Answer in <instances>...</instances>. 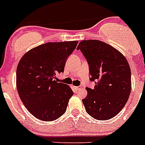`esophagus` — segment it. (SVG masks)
Masks as SVG:
<instances>
[{"instance_id": "1", "label": "esophagus", "mask_w": 145, "mask_h": 145, "mask_svg": "<svg viewBox=\"0 0 145 145\" xmlns=\"http://www.w3.org/2000/svg\"><path fill=\"white\" fill-rule=\"evenodd\" d=\"M74 89L76 90V91H78V90H79V89H82V86H74Z\"/></svg>"}]
</instances>
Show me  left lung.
Returning <instances> with one entry per match:
<instances>
[{"label": "left lung", "mask_w": 145, "mask_h": 145, "mask_svg": "<svg viewBox=\"0 0 145 145\" xmlns=\"http://www.w3.org/2000/svg\"><path fill=\"white\" fill-rule=\"evenodd\" d=\"M80 50L89 67L94 89L86 87L82 99L86 112L94 119L107 120L115 117L127 101L131 92L130 66L122 54L98 40L79 43Z\"/></svg>", "instance_id": "obj_1"}]
</instances>
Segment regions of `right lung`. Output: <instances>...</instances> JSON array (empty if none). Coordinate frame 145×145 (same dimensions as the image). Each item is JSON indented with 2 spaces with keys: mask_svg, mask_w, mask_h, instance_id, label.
<instances>
[{
  "mask_svg": "<svg viewBox=\"0 0 145 145\" xmlns=\"http://www.w3.org/2000/svg\"><path fill=\"white\" fill-rule=\"evenodd\" d=\"M78 40L49 42L24 54L16 70V86L28 112L42 121L57 120L66 112L74 94L66 84L55 80Z\"/></svg>",
  "mask_w": 145,
  "mask_h": 145,
  "instance_id": "right-lung-1",
  "label": "right lung"
}]
</instances>
